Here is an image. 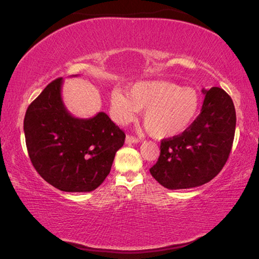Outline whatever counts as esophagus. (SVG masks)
Returning <instances> with one entry per match:
<instances>
[{
  "mask_svg": "<svg viewBox=\"0 0 259 259\" xmlns=\"http://www.w3.org/2000/svg\"><path fill=\"white\" fill-rule=\"evenodd\" d=\"M138 142H139V139L134 137V136L128 135V136H126V137H125V143H126V144H135V143H138Z\"/></svg>",
  "mask_w": 259,
  "mask_h": 259,
  "instance_id": "esophagus-1",
  "label": "esophagus"
}]
</instances>
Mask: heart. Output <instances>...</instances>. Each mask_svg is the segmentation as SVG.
Listing matches in <instances>:
<instances>
[{
  "instance_id": "obj_1",
  "label": "heart",
  "mask_w": 259,
  "mask_h": 259,
  "mask_svg": "<svg viewBox=\"0 0 259 259\" xmlns=\"http://www.w3.org/2000/svg\"><path fill=\"white\" fill-rule=\"evenodd\" d=\"M200 108L198 91L165 80L136 82L128 96L113 90L111 111L119 123L125 124L143 111V122L153 137L172 138L190 128Z\"/></svg>"
}]
</instances>
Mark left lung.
<instances>
[{
  "label": "left lung",
  "mask_w": 259,
  "mask_h": 259,
  "mask_svg": "<svg viewBox=\"0 0 259 259\" xmlns=\"http://www.w3.org/2000/svg\"><path fill=\"white\" fill-rule=\"evenodd\" d=\"M202 93L204 100L199 116L183 134L162 140L159 160L150 169L155 181L169 190L210 182L230 156L236 123L234 104L218 87Z\"/></svg>",
  "instance_id": "1"
}]
</instances>
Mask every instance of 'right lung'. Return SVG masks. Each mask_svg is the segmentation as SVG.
<instances>
[{
    "label": "right lung",
    "mask_w": 259,
    "mask_h": 259,
    "mask_svg": "<svg viewBox=\"0 0 259 259\" xmlns=\"http://www.w3.org/2000/svg\"><path fill=\"white\" fill-rule=\"evenodd\" d=\"M63 77L33 100L25 114L29 159L38 175L64 192H91L111 171L125 135L104 112L90 119L69 113L61 99Z\"/></svg>",
    "instance_id": "add662e5"
}]
</instances>
